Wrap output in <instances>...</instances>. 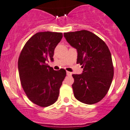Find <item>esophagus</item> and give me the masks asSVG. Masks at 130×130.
Here are the masks:
<instances>
[{
	"label": "esophagus",
	"mask_w": 130,
	"mask_h": 130,
	"mask_svg": "<svg viewBox=\"0 0 130 130\" xmlns=\"http://www.w3.org/2000/svg\"><path fill=\"white\" fill-rule=\"evenodd\" d=\"M66 74H67V75H68V76L72 75V72H69V71H66Z\"/></svg>",
	"instance_id": "obj_1"
}]
</instances>
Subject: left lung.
Segmentation results:
<instances>
[{"instance_id": "1", "label": "left lung", "mask_w": 130, "mask_h": 130, "mask_svg": "<svg viewBox=\"0 0 130 130\" xmlns=\"http://www.w3.org/2000/svg\"><path fill=\"white\" fill-rule=\"evenodd\" d=\"M64 36L77 49V63L84 68L82 74L72 75L74 96L85 104L98 103L108 92L114 74L108 46L96 35L87 30L64 32Z\"/></svg>"}]
</instances>
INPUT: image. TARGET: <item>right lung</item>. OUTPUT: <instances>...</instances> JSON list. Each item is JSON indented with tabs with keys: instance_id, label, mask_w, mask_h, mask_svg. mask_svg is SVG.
Here are the masks:
<instances>
[{
	"instance_id": "right-lung-1",
	"label": "right lung",
	"mask_w": 130,
	"mask_h": 130,
	"mask_svg": "<svg viewBox=\"0 0 130 130\" xmlns=\"http://www.w3.org/2000/svg\"><path fill=\"white\" fill-rule=\"evenodd\" d=\"M62 37L61 32H40L27 40L18 58L21 86L30 101L40 107L54 104L66 72L55 71L48 65L53 61L54 50Z\"/></svg>"
}]
</instances>
